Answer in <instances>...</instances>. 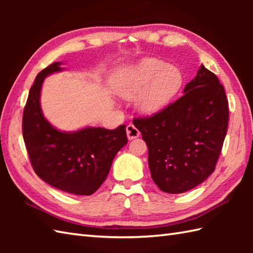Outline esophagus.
I'll return each mask as SVG.
<instances>
[{"instance_id": "esophagus-1", "label": "esophagus", "mask_w": 253, "mask_h": 253, "mask_svg": "<svg viewBox=\"0 0 253 253\" xmlns=\"http://www.w3.org/2000/svg\"><path fill=\"white\" fill-rule=\"evenodd\" d=\"M126 131H127V137L129 140H132V139H136L140 136V131H139L138 128L135 125H132V124L127 126Z\"/></svg>"}]
</instances>
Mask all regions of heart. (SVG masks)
I'll list each match as a JSON object with an SVG mask.
<instances>
[{
  "label": "heart",
  "instance_id": "heart-1",
  "mask_svg": "<svg viewBox=\"0 0 253 253\" xmlns=\"http://www.w3.org/2000/svg\"><path fill=\"white\" fill-rule=\"evenodd\" d=\"M184 76L178 67L157 58H143L128 66L113 82L115 92L124 99H135L143 114L152 115L169 105L179 92Z\"/></svg>",
  "mask_w": 253,
  "mask_h": 253
}]
</instances>
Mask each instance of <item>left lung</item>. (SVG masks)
Masks as SVG:
<instances>
[{
    "instance_id": "8db88e82",
    "label": "left lung",
    "mask_w": 253,
    "mask_h": 253,
    "mask_svg": "<svg viewBox=\"0 0 253 253\" xmlns=\"http://www.w3.org/2000/svg\"><path fill=\"white\" fill-rule=\"evenodd\" d=\"M184 93L133 122L148 146L152 179L168 193L190 190L213 173L227 132L228 101L215 74L201 65Z\"/></svg>"
}]
</instances>
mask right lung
I'll use <instances>...</instances> for the list:
<instances>
[{"label": "right lung", "instance_id": "obj_1", "mask_svg": "<svg viewBox=\"0 0 253 253\" xmlns=\"http://www.w3.org/2000/svg\"><path fill=\"white\" fill-rule=\"evenodd\" d=\"M55 62L37 75L23 115V137L36 174L47 184L73 195L90 196L106 179L115 155L126 146V126L116 129L85 127L61 131L45 120L40 93L45 77L62 72Z\"/></svg>", "mask_w": 253, "mask_h": 253}]
</instances>
